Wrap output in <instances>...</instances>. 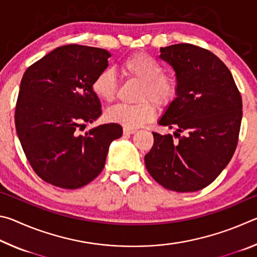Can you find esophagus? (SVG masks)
I'll list each match as a JSON object with an SVG mask.
<instances>
[{"instance_id": "obj_1", "label": "esophagus", "mask_w": 257, "mask_h": 257, "mask_svg": "<svg viewBox=\"0 0 257 257\" xmlns=\"http://www.w3.org/2000/svg\"><path fill=\"white\" fill-rule=\"evenodd\" d=\"M136 132H137V130L133 129V128H127V127L123 128V134L124 135H132V134H135Z\"/></svg>"}]
</instances>
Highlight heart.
I'll return each mask as SVG.
<instances>
[{
    "instance_id": "obj_1",
    "label": "heart",
    "mask_w": 257,
    "mask_h": 257,
    "mask_svg": "<svg viewBox=\"0 0 257 257\" xmlns=\"http://www.w3.org/2000/svg\"><path fill=\"white\" fill-rule=\"evenodd\" d=\"M121 73L129 79L141 81L136 104H118L108 108L105 118L127 128H138L153 120L156 105L168 106L178 93L175 76L164 72L163 64L147 53H135L120 64ZM118 79L111 69H103L95 76L92 89L98 99L110 103L118 92Z\"/></svg>"
}]
</instances>
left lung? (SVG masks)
<instances>
[{"instance_id": "8db88e82", "label": "left lung", "mask_w": 257, "mask_h": 257, "mask_svg": "<svg viewBox=\"0 0 257 257\" xmlns=\"http://www.w3.org/2000/svg\"><path fill=\"white\" fill-rule=\"evenodd\" d=\"M160 52L176 72L178 93L159 124L175 129L177 141L153 133L145 165L164 188L196 191L216 179L236 151L241 96L231 72L212 52L186 43Z\"/></svg>"}]
</instances>
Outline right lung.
<instances>
[{
    "instance_id": "right-lung-1",
    "label": "right lung",
    "mask_w": 257,
    "mask_h": 257,
    "mask_svg": "<svg viewBox=\"0 0 257 257\" xmlns=\"http://www.w3.org/2000/svg\"><path fill=\"white\" fill-rule=\"evenodd\" d=\"M110 56L97 47L64 45L24 73L15 113L17 134L34 171L51 185L77 189L89 184L103 170L111 143L122 136L118 123L78 133L102 114L92 82L107 68Z\"/></svg>"
}]
</instances>
